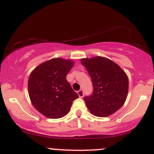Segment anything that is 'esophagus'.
<instances>
[{"instance_id": "1", "label": "esophagus", "mask_w": 154, "mask_h": 154, "mask_svg": "<svg viewBox=\"0 0 154 154\" xmlns=\"http://www.w3.org/2000/svg\"><path fill=\"white\" fill-rule=\"evenodd\" d=\"M77 94H78L79 97H83V96H84V92H83V89L79 90V91H77Z\"/></svg>"}]
</instances>
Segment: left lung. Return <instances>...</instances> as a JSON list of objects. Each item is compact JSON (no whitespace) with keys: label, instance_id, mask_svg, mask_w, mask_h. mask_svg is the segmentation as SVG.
<instances>
[{"label":"left lung","instance_id":"8db88e82","mask_svg":"<svg viewBox=\"0 0 154 154\" xmlns=\"http://www.w3.org/2000/svg\"><path fill=\"white\" fill-rule=\"evenodd\" d=\"M80 61L92 82V94L84 97L90 112L97 117H107L116 112L127 97L129 81L126 73L105 57L85 58Z\"/></svg>","mask_w":154,"mask_h":154}]
</instances>
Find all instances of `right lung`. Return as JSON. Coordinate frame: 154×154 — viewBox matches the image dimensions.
<instances>
[{
  "label": "right lung",
  "instance_id": "right-lung-1",
  "mask_svg": "<svg viewBox=\"0 0 154 154\" xmlns=\"http://www.w3.org/2000/svg\"><path fill=\"white\" fill-rule=\"evenodd\" d=\"M74 61L54 58L42 63L31 72L28 91L31 102L40 113L49 119L68 114L73 100L79 96L66 80Z\"/></svg>",
  "mask_w": 154,
  "mask_h": 154
}]
</instances>
